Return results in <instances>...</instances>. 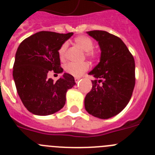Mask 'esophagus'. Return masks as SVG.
<instances>
[{"label": "esophagus", "mask_w": 155, "mask_h": 155, "mask_svg": "<svg viewBox=\"0 0 155 155\" xmlns=\"http://www.w3.org/2000/svg\"><path fill=\"white\" fill-rule=\"evenodd\" d=\"M74 81H75V82H76V83H78V82L80 81V78H75Z\"/></svg>", "instance_id": "obj_1"}]
</instances>
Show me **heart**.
<instances>
[{"label": "heart", "instance_id": "heart-1", "mask_svg": "<svg viewBox=\"0 0 155 155\" xmlns=\"http://www.w3.org/2000/svg\"><path fill=\"white\" fill-rule=\"evenodd\" d=\"M74 42L77 46L80 47L83 51L86 52L87 57L90 58H94L95 57V53L92 50L94 46V42L92 39H90L89 37L85 35H80L76 37L74 39ZM66 49H67V44H63L59 49L58 54L60 59L61 61H64V53H65ZM89 68V64L87 63L84 62L81 64H74V63H68L64 66V70L67 73L73 75L75 77H79L87 71Z\"/></svg>", "mask_w": 155, "mask_h": 155}]
</instances>
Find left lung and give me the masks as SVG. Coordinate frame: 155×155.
Here are the masks:
<instances>
[{"instance_id":"1","label":"left lung","mask_w":155,"mask_h":155,"mask_svg":"<svg viewBox=\"0 0 155 155\" xmlns=\"http://www.w3.org/2000/svg\"><path fill=\"white\" fill-rule=\"evenodd\" d=\"M98 42L99 63L88 74L94 78L86 94L84 108L91 116L106 120L124 110L135 85V62L120 38L105 31H87Z\"/></svg>"}]
</instances>
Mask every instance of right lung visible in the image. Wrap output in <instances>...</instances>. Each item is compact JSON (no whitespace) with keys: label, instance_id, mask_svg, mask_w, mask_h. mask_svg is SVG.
Listing matches in <instances>:
<instances>
[{"label":"right lung","instance_id":"1","mask_svg":"<svg viewBox=\"0 0 155 155\" xmlns=\"http://www.w3.org/2000/svg\"><path fill=\"white\" fill-rule=\"evenodd\" d=\"M73 34L39 31L23 40L18 47L14 81L23 105L32 114H53L65 105L67 91L75 84L74 77L64 73L55 82L48 78L47 74L50 71L63 73L59 49Z\"/></svg>","mask_w":155,"mask_h":155}]
</instances>
